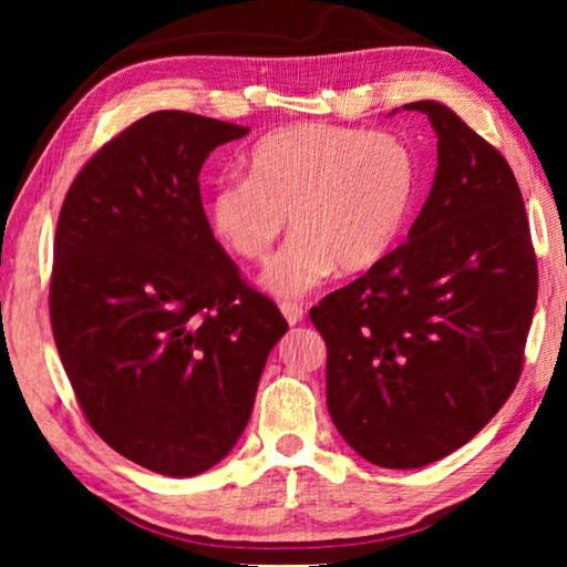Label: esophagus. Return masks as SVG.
Here are the masks:
<instances>
[{"instance_id":"obj_1","label":"esophagus","mask_w":567,"mask_h":567,"mask_svg":"<svg viewBox=\"0 0 567 567\" xmlns=\"http://www.w3.org/2000/svg\"><path fill=\"white\" fill-rule=\"evenodd\" d=\"M280 310L285 315V320L290 324L302 322V318H305V310H302L300 302H280Z\"/></svg>"}]
</instances>
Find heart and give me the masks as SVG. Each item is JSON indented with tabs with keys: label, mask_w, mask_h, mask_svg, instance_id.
<instances>
[{
	"label": "heart",
	"mask_w": 567,
	"mask_h": 567,
	"mask_svg": "<svg viewBox=\"0 0 567 567\" xmlns=\"http://www.w3.org/2000/svg\"><path fill=\"white\" fill-rule=\"evenodd\" d=\"M247 177L207 199L209 233L243 262H262L287 229L292 239L265 267L260 285L300 297L334 270L380 265L408 225L417 197V155L395 132L338 124H290L249 150Z\"/></svg>",
	"instance_id": "1"
}]
</instances>
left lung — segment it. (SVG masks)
Listing matches in <instances>:
<instances>
[{
  "instance_id": "8db88e82",
  "label": "left lung",
  "mask_w": 567,
  "mask_h": 567,
  "mask_svg": "<svg viewBox=\"0 0 567 567\" xmlns=\"http://www.w3.org/2000/svg\"><path fill=\"white\" fill-rule=\"evenodd\" d=\"M427 203L380 265L310 320L328 344V410L368 463L410 470L473 440L520 380L537 262L505 157L445 104Z\"/></svg>"
}]
</instances>
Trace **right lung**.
<instances>
[{
	"label": "right lung",
	"instance_id": "right-lung-1",
	"mask_svg": "<svg viewBox=\"0 0 567 567\" xmlns=\"http://www.w3.org/2000/svg\"><path fill=\"white\" fill-rule=\"evenodd\" d=\"M239 124L162 110L74 177L54 235L52 332L84 417L169 477L217 465L249 420L287 332L209 233L199 169Z\"/></svg>",
	"mask_w": 567,
	"mask_h": 567
}]
</instances>
